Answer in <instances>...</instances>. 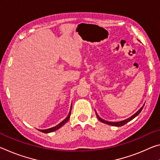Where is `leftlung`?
<instances>
[{"mask_svg":"<svg viewBox=\"0 0 160 160\" xmlns=\"http://www.w3.org/2000/svg\"><path fill=\"white\" fill-rule=\"evenodd\" d=\"M144 105H145V104H143V106H142L141 108H140V109L138 111V112H137L136 113H135V114H133L132 116H131V117L128 118H127V119H126V120H123V121H118V122H111V121H105V120H104V119H102V118H100L99 116H98V114H97V112H96V115H97V118H98L99 120L100 121H101V122H102V123L108 124V125H110V126H123V125H125L126 123L129 122L130 121L132 120V119H133L134 118L136 117V116H137L138 115L140 112H141L142 109H143V107H144Z\"/></svg>","mask_w":160,"mask_h":160,"instance_id":"1","label":"left lung"}]
</instances>
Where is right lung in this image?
<instances>
[{
  "instance_id": "1",
  "label": "right lung",
  "mask_w": 160,
  "mask_h": 160,
  "mask_svg": "<svg viewBox=\"0 0 160 160\" xmlns=\"http://www.w3.org/2000/svg\"><path fill=\"white\" fill-rule=\"evenodd\" d=\"M71 109H72V104H71V107H70V112L68 113V115L67 117L64 119V120L61 122L60 123H58L57 126L53 127V128H48V129H44V130H39L40 131L42 132H45V133H48V132H53L56 131V130H58L61 128V126H63L65 123H66L69 120L70 118V113H71Z\"/></svg>"
}]
</instances>
